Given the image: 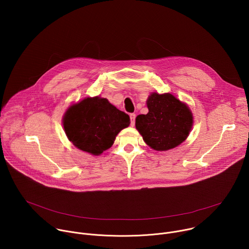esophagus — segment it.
<instances>
[{"label": "esophagus", "mask_w": 249, "mask_h": 249, "mask_svg": "<svg viewBox=\"0 0 249 249\" xmlns=\"http://www.w3.org/2000/svg\"><path fill=\"white\" fill-rule=\"evenodd\" d=\"M135 119H136V114L135 113H131L130 114V121H131V125L132 126L135 125Z\"/></svg>", "instance_id": "34e87169"}]
</instances>
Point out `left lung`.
Here are the masks:
<instances>
[{
    "label": "left lung",
    "mask_w": 249,
    "mask_h": 249,
    "mask_svg": "<svg viewBox=\"0 0 249 249\" xmlns=\"http://www.w3.org/2000/svg\"><path fill=\"white\" fill-rule=\"evenodd\" d=\"M149 112L136 117V129L156 151L179 146L188 137L193 115L188 106L170 93L153 92L147 100Z\"/></svg>",
    "instance_id": "1"
}]
</instances>
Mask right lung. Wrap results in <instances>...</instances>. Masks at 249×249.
<instances>
[{
    "instance_id": "add662e5",
    "label": "right lung",
    "mask_w": 249,
    "mask_h": 249,
    "mask_svg": "<svg viewBox=\"0 0 249 249\" xmlns=\"http://www.w3.org/2000/svg\"><path fill=\"white\" fill-rule=\"evenodd\" d=\"M129 125L128 114L99 96L71 105L63 117L68 139L78 149L93 156L108 150L118 133Z\"/></svg>"
}]
</instances>
